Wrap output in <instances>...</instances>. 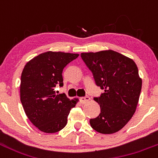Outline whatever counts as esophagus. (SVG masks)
<instances>
[{
	"label": "esophagus",
	"instance_id": "obj_1",
	"mask_svg": "<svg viewBox=\"0 0 158 158\" xmlns=\"http://www.w3.org/2000/svg\"><path fill=\"white\" fill-rule=\"evenodd\" d=\"M90 97H88V96L83 97V98H80V101H81V102L82 103V104H85V103L88 102V101H90Z\"/></svg>",
	"mask_w": 158,
	"mask_h": 158
}]
</instances>
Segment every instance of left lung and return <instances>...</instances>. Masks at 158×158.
<instances>
[{
	"label": "left lung",
	"instance_id": "8db88e82",
	"mask_svg": "<svg viewBox=\"0 0 158 158\" xmlns=\"http://www.w3.org/2000/svg\"><path fill=\"white\" fill-rule=\"evenodd\" d=\"M81 58L91 71L95 83L104 93L94 100L101 113L90 120L92 128L104 134L122 129L136 111L142 80L132 59L112 50L81 53Z\"/></svg>",
	"mask_w": 158,
	"mask_h": 158
}]
</instances>
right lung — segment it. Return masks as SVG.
Listing matches in <instances>:
<instances>
[{"label":"right lung","instance_id":"add662e5","mask_svg":"<svg viewBox=\"0 0 158 158\" xmlns=\"http://www.w3.org/2000/svg\"><path fill=\"white\" fill-rule=\"evenodd\" d=\"M78 54L47 51L26 64L21 78V101L28 119L42 132L56 133L68 123V116L76 101L65 94H56L62 87L63 70Z\"/></svg>","mask_w":158,"mask_h":158}]
</instances>
